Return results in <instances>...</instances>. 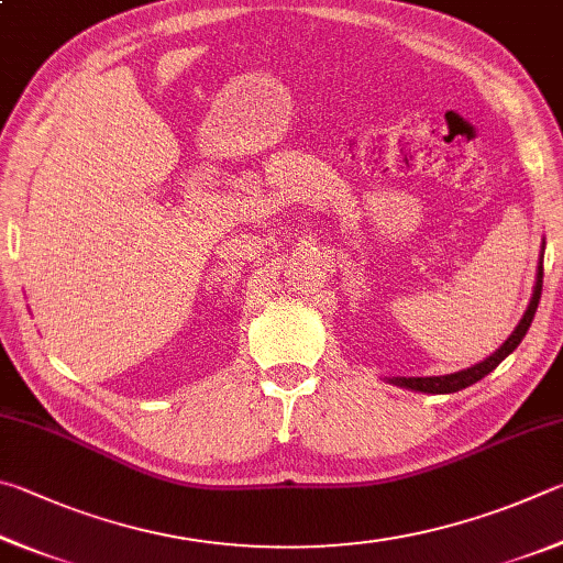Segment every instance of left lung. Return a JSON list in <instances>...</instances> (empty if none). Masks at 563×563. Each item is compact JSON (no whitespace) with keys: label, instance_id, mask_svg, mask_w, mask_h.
<instances>
[{"label":"left lung","instance_id":"1","mask_svg":"<svg viewBox=\"0 0 563 563\" xmlns=\"http://www.w3.org/2000/svg\"><path fill=\"white\" fill-rule=\"evenodd\" d=\"M541 279H544V264L539 262V274H537V287L534 294H531V301H529V309L525 311V317H521L519 327L511 331V336L501 343V346L492 353L487 361L477 363V366H472L467 371H460V373H450V376H430V378H396L393 383L402 388H410V390H420V393H457L462 388L472 386V383H477L487 376V373L495 371L501 361H505L511 351H515L521 339L527 336V331L531 327V319H534L537 307H539V299H541Z\"/></svg>","mask_w":563,"mask_h":563}]
</instances>
